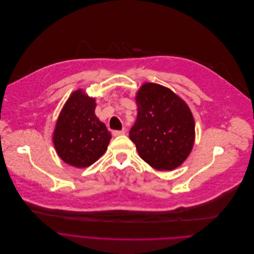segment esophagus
Wrapping results in <instances>:
<instances>
[{
    "label": "esophagus",
    "instance_id": "34e87169",
    "mask_svg": "<svg viewBox=\"0 0 254 254\" xmlns=\"http://www.w3.org/2000/svg\"><path fill=\"white\" fill-rule=\"evenodd\" d=\"M125 134V131L124 130H121V131H118V130H115L113 131V135L116 137V136H120V135H124Z\"/></svg>",
    "mask_w": 254,
    "mask_h": 254
}]
</instances>
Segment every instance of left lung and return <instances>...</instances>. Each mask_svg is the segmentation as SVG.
Wrapping results in <instances>:
<instances>
[{
  "label": "left lung",
  "mask_w": 254,
  "mask_h": 254,
  "mask_svg": "<svg viewBox=\"0 0 254 254\" xmlns=\"http://www.w3.org/2000/svg\"><path fill=\"white\" fill-rule=\"evenodd\" d=\"M137 119L129 132L139 156L156 170H173L189 156L195 139L193 115L170 89L143 84L136 94Z\"/></svg>",
  "instance_id": "obj_1"
}]
</instances>
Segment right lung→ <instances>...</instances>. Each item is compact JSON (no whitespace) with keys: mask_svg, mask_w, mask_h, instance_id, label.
<instances>
[{"mask_svg":"<svg viewBox=\"0 0 254 254\" xmlns=\"http://www.w3.org/2000/svg\"><path fill=\"white\" fill-rule=\"evenodd\" d=\"M96 100L81 89L73 92L58 117L53 143L67 164L84 168L102 156L111 139L106 125L95 115Z\"/></svg>","mask_w":254,"mask_h":254,"instance_id":"obj_1","label":"right lung"}]
</instances>
